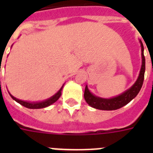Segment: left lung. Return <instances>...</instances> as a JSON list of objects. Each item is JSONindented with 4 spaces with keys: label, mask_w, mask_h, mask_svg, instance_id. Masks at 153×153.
<instances>
[{
    "label": "left lung",
    "mask_w": 153,
    "mask_h": 153,
    "mask_svg": "<svg viewBox=\"0 0 153 153\" xmlns=\"http://www.w3.org/2000/svg\"><path fill=\"white\" fill-rule=\"evenodd\" d=\"M141 47V58H142V63L140 67V73L137 81L130 88L123 92L121 94L113 97L110 98H103L98 97L92 94L88 89L87 85L86 86L84 91V98L87 104L93 107L94 109H101V110H115L125 106L128 102H130L137 95L142 87L144 78H145V58L144 55V46L141 40H139Z\"/></svg>",
    "instance_id": "8db88e82"
}]
</instances>
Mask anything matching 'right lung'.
Segmentation results:
<instances>
[{"instance_id": "1", "label": "right lung", "mask_w": 153, "mask_h": 153, "mask_svg": "<svg viewBox=\"0 0 153 153\" xmlns=\"http://www.w3.org/2000/svg\"><path fill=\"white\" fill-rule=\"evenodd\" d=\"M63 86H64V84L62 85L59 91H58L55 94H54L52 97L49 98L48 99H46V100L42 101V102H27V101H23L20 100V99H18V98H15V97H13L11 94H10L11 98H13V100H15L19 104L22 105L23 106L26 107V108H28V109H42V108H45V107L51 105V104L55 103L59 98V97L61 96V94H62V90Z\"/></svg>"}]
</instances>
